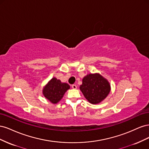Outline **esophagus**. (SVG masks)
<instances>
[{"label": "esophagus", "instance_id": "1", "mask_svg": "<svg viewBox=\"0 0 149 149\" xmlns=\"http://www.w3.org/2000/svg\"><path fill=\"white\" fill-rule=\"evenodd\" d=\"M71 87H72V88H73V89H76V88H77V86H76V84H73V85H72L71 86Z\"/></svg>", "mask_w": 149, "mask_h": 149}]
</instances>
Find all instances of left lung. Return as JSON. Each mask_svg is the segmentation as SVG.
Here are the masks:
<instances>
[{
	"label": "left lung",
	"mask_w": 149,
	"mask_h": 149,
	"mask_svg": "<svg viewBox=\"0 0 149 149\" xmlns=\"http://www.w3.org/2000/svg\"><path fill=\"white\" fill-rule=\"evenodd\" d=\"M79 88L85 98L90 103L96 104L107 96L111 91V85L101 74H89L83 78Z\"/></svg>",
	"instance_id": "1"
}]
</instances>
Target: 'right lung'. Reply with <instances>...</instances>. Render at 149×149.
<instances>
[{
    "label": "right lung",
    "mask_w": 149,
    "mask_h": 149,
    "mask_svg": "<svg viewBox=\"0 0 149 149\" xmlns=\"http://www.w3.org/2000/svg\"><path fill=\"white\" fill-rule=\"evenodd\" d=\"M70 88V85L56 78H53L43 89V94L48 101L56 104L63 97L65 93Z\"/></svg>",
    "instance_id": "obj_1"
}]
</instances>
